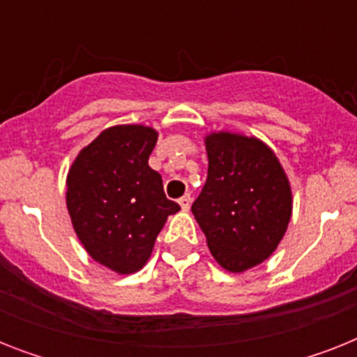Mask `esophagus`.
I'll use <instances>...</instances> for the list:
<instances>
[{
	"mask_svg": "<svg viewBox=\"0 0 357 357\" xmlns=\"http://www.w3.org/2000/svg\"><path fill=\"white\" fill-rule=\"evenodd\" d=\"M190 202H192L190 195H185V196H181V198H179V206H181V209H183V211H189Z\"/></svg>",
	"mask_w": 357,
	"mask_h": 357,
	"instance_id": "1",
	"label": "esophagus"
}]
</instances>
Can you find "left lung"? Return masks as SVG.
Returning <instances> with one entry per match:
<instances>
[{"label": "left lung", "mask_w": 357, "mask_h": 357, "mask_svg": "<svg viewBox=\"0 0 357 357\" xmlns=\"http://www.w3.org/2000/svg\"><path fill=\"white\" fill-rule=\"evenodd\" d=\"M207 179L192 215L224 271L254 268L268 259L287 231L293 192L282 162L257 137L207 133Z\"/></svg>", "instance_id": "1"}]
</instances>
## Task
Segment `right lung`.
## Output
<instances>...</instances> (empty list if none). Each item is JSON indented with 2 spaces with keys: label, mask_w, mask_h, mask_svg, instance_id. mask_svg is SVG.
<instances>
[{
  "label": "right lung",
  "mask_w": 357,
  "mask_h": 357,
  "mask_svg": "<svg viewBox=\"0 0 357 357\" xmlns=\"http://www.w3.org/2000/svg\"><path fill=\"white\" fill-rule=\"evenodd\" d=\"M155 129L122 123L103 129L77 153L66 176V207L86 254L116 274L148 263L153 244L179 206L150 168Z\"/></svg>",
  "instance_id": "1"
}]
</instances>
